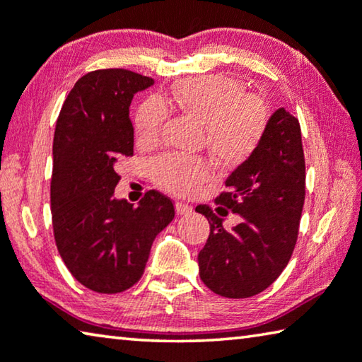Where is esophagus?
Wrapping results in <instances>:
<instances>
[{
	"mask_svg": "<svg viewBox=\"0 0 362 362\" xmlns=\"http://www.w3.org/2000/svg\"><path fill=\"white\" fill-rule=\"evenodd\" d=\"M175 211L179 216H188L193 212V208L185 203H175Z\"/></svg>",
	"mask_w": 362,
	"mask_h": 362,
	"instance_id": "obj_1",
	"label": "esophagus"
}]
</instances>
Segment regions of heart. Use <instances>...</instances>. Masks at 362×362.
<instances>
[{
  "mask_svg": "<svg viewBox=\"0 0 362 362\" xmlns=\"http://www.w3.org/2000/svg\"><path fill=\"white\" fill-rule=\"evenodd\" d=\"M203 125L204 143L223 165L243 163L259 145L269 124L266 103L246 95L243 83L226 76H206L180 83L170 98L148 96L135 112V130L140 141L159 139L168 119V106ZM153 182L172 194H188L211 174L203 158L165 153L150 163Z\"/></svg>",
  "mask_w": 362,
  "mask_h": 362,
  "instance_id": "heart-1",
  "label": "heart"
}]
</instances>
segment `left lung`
<instances>
[{
  "label": "left lung",
  "instance_id": "8db88e82",
  "mask_svg": "<svg viewBox=\"0 0 362 362\" xmlns=\"http://www.w3.org/2000/svg\"><path fill=\"white\" fill-rule=\"evenodd\" d=\"M305 193L300 122L280 107L269 119L255 153L227 177L226 190L216 198L217 209L197 206L211 226L198 255L203 284L235 300L271 286L293 255ZM228 209L244 219L232 231L221 226Z\"/></svg>",
  "mask_w": 362,
  "mask_h": 362
}]
</instances>
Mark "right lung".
<instances>
[{"mask_svg":"<svg viewBox=\"0 0 362 362\" xmlns=\"http://www.w3.org/2000/svg\"><path fill=\"white\" fill-rule=\"evenodd\" d=\"M151 77L127 69L85 74L56 122L51 217L57 251L76 280L96 293H120L139 282L156 235L174 219V203L150 190L139 206L114 198L117 164L134 154L129 116Z\"/></svg>","mask_w":362,"mask_h":362,"instance_id":"1","label":"right lung"}]
</instances>
